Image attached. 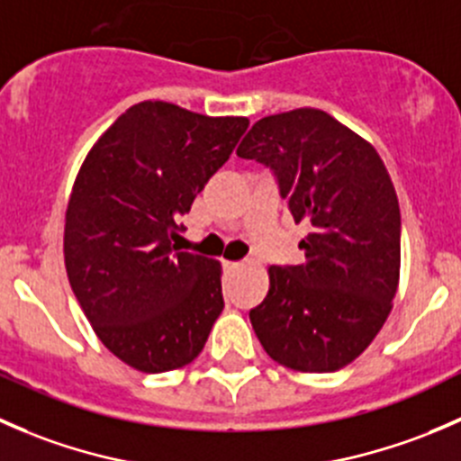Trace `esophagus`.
I'll list each match as a JSON object with an SVG mask.
<instances>
[{
    "instance_id": "esophagus-1",
    "label": "esophagus",
    "mask_w": 461,
    "mask_h": 461,
    "mask_svg": "<svg viewBox=\"0 0 461 461\" xmlns=\"http://www.w3.org/2000/svg\"><path fill=\"white\" fill-rule=\"evenodd\" d=\"M222 265H225L227 269H239L243 263H236V260H225V263H222Z\"/></svg>"
}]
</instances>
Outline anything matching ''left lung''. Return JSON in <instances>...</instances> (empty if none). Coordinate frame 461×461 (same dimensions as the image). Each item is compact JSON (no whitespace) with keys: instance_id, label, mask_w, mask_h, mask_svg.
I'll use <instances>...</instances> for the list:
<instances>
[{"instance_id":"left-lung-1","label":"left lung","mask_w":461,"mask_h":461,"mask_svg":"<svg viewBox=\"0 0 461 461\" xmlns=\"http://www.w3.org/2000/svg\"><path fill=\"white\" fill-rule=\"evenodd\" d=\"M239 158L272 171L278 194L310 234L303 265H272L265 301L249 310L260 346L301 373L355 361L390 312L399 281L402 216L373 144L319 109L258 120Z\"/></svg>"}]
</instances>
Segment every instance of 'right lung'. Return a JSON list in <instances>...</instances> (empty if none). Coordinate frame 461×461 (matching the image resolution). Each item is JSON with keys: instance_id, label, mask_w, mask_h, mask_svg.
I'll return each mask as SVG.
<instances>
[{"instance_id": "add662e5", "label": "right lung", "mask_w": 461, "mask_h": 461, "mask_svg": "<svg viewBox=\"0 0 461 461\" xmlns=\"http://www.w3.org/2000/svg\"><path fill=\"white\" fill-rule=\"evenodd\" d=\"M248 124L140 102L102 133L77 174L64 227L68 283L100 341L131 368L187 366L225 308L221 265L174 240Z\"/></svg>"}]
</instances>
